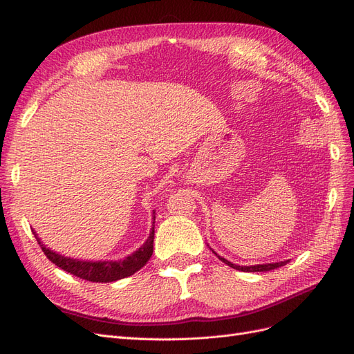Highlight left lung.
I'll use <instances>...</instances> for the list:
<instances>
[{
	"label": "left lung",
	"mask_w": 354,
	"mask_h": 354,
	"mask_svg": "<svg viewBox=\"0 0 354 354\" xmlns=\"http://www.w3.org/2000/svg\"><path fill=\"white\" fill-rule=\"evenodd\" d=\"M219 261H223L225 265H228L230 268H234L237 271H243V272H265V271H271V270H277L279 266H284L288 261L284 262H275V263H266V265H254V266H240V265H234L228 262L227 259L221 258V256H218Z\"/></svg>",
	"instance_id": "left-lung-1"
}]
</instances>
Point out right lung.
I'll return each mask as SVG.
<instances>
[{
  "label": "right lung",
  "mask_w": 354,
  "mask_h": 354,
  "mask_svg": "<svg viewBox=\"0 0 354 354\" xmlns=\"http://www.w3.org/2000/svg\"><path fill=\"white\" fill-rule=\"evenodd\" d=\"M35 234V233H33ZM153 236L155 231L152 228L149 239L146 240L145 245L136 250L133 254H130L129 258L124 261H109V262H83V261H76V259H70L64 258L50 249H46L44 245H41V241L38 239L39 246L45 256L50 259L53 263H55L61 270H64L66 272L75 275L77 278L86 279V281L92 283H113L117 281V279L130 277L135 272H138L140 268H143L151 259L152 252H153Z\"/></svg>",
  "instance_id": "obj_1"
}]
</instances>
